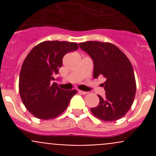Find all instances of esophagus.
Segmentation results:
<instances>
[{
  "mask_svg": "<svg viewBox=\"0 0 156 156\" xmlns=\"http://www.w3.org/2000/svg\"><path fill=\"white\" fill-rule=\"evenodd\" d=\"M78 92L79 93V94H82V95H86V94H88V93H87V92H86V91H82V90H78Z\"/></svg>",
  "mask_w": 156,
  "mask_h": 156,
  "instance_id": "obj_1",
  "label": "esophagus"
}]
</instances>
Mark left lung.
I'll return each instance as SVG.
<instances>
[{"instance_id": "8db88e82", "label": "left lung", "mask_w": 156, "mask_h": 156, "mask_svg": "<svg viewBox=\"0 0 156 156\" xmlns=\"http://www.w3.org/2000/svg\"><path fill=\"white\" fill-rule=\"evenodd\" d=\"M79 47L94 61V78L103 76L106 97L90 111L105 122L122 119L131 107L136 94V81L133 67L126 55L119 48L108 42L86 41Z\"/></svg>"}]
</instances>
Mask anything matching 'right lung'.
<instances>
[{
  "mask_svg": "<svg viewBox=\"0 0 156 156\" xmlns=\"http://www.w3.org/2000/svg\"><path fill=\"white\" fill-rule=\"evenodd\" d=\"M78 48L75 42L47 41L33 48L25 59L19 90L23 104L37 119L48 120L59 116L77 93L76 90H63L52 81L59 73L63 56Z\"/></svg>",
  "mask_w": 156,
  "mask_h": 156,
  "instance_id": "1",
  "label": "right lung"
}]
</instances>
